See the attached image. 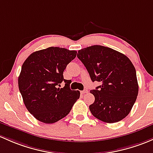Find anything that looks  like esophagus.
Listing matches in <instances>:
<instances>
[{
  "mask_svg": "<svg viewBox=\"0 0 153 153\" xmlns=\"http://www.w3.org/2000/svg\"><path fill=\"white\" fill-rule=\"evenodd\" d=\"M81 92L82 94H86V93H88V90L87 89H84V90H83V91H81Z\"/></svg>",
  "mask_w": 153,
  "mask_h": 153,
  "instance_id": "1",
  "label": "esophagus"
}]
</instances>
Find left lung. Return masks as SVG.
<instances>
[{"instance_id":"obj_1","label":"left lung","mask_w":153,"mask_h":153,"mask_svg":"<svg viewBox=\"0 0 153 153\" xmlns=\"http://www.w3.org/2000/svg\"><path fill=\"white\" fill-rule=\"evenodd\" d=\"M91 81L101 83L90 91L94 103L89 110L94 117L114 123L126 117L137 98L139 85L136 69L126 56L110 48L92 45L77 54Z\"/></svg>"}]
</instances>
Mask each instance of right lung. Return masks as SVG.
<instances>
[{
	"label": "right lung",
	"mask_w": 153,
	"mask_h": 153,
	"mask_svg": "<svg viewBox=\"0 0 153 153\" xmlns=\"http://www.w3.org/2000/svg\"><path fill=\"white\" fill-rule=\"evenodd\" d=\"M75 51L51 47L31 53L24 62L18 86L24 104L36 120L46 124L58 122L71 111L80 91L71 90L70 80L64 79L67 65ZM66 82L63 88L60 83Z\"/></svg>",
	"instance_id": "obj_1"
}]
</instances>
